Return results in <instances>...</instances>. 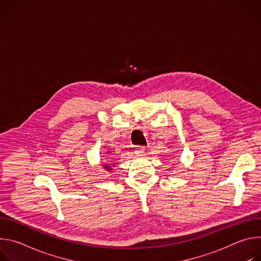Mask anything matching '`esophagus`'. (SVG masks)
Instances as JSON below:
<instances>
[{
  "label": "esophagus",
  "mask_w": 261,
  "mask_h": 261,
  "mask_svg": "<svg viewBox=\"0 0 261 261\" xmlns=\"http://www.w3.org/2000/svg\"><path fill=\"white\" fill-rule=\"evenodd\" d=\"M135 155L137 156V157H140V156H142V155H144V147L143 146H137L136 148H135Z\"/></svg>",
  "instance_id": "1"
}]
</instances>
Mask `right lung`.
<instances>
[{
    "label": "right lung",
    "mask_w": 261,
    "mask_h": 261,
    "mask_svg": "<svg viewBox=\"0 0 261 261\" xmlns=\"http://www.w3.org/2000/svg\"><path fill=\"white\" fill-rule=\"evenodd\" d=\"M107 154H108V156H109V159H110V161H106L105 163H103V168L106 170V171H113V167L115 166V164L117 163L115 160H114V158L113 157H110V152H106ZM107 160H108V158H107Z\"/></svg>",
    "instance_id": "add662e5"
}]
</instances>
